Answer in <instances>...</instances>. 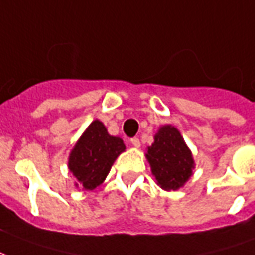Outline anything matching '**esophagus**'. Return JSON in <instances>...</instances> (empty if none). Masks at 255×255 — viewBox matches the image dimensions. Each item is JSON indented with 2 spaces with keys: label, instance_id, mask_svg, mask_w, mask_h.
Segmentation results:
<instances>
[{
  "label": "esophagus",
  "instance_id": "1",
  "mask_svg": "<svg viewBox=\"0 0 255 255\" xmlns=\"http://www.w3.org/2000/svg\"><path fill=\"white\" fill-rule=\"evenodd\" d=\"M131 143H132L133 147H140V140L138 138L131 139Z\"/></svg>",
  "mask_w": 255,
  "mask_h": 255
}]
</instances>
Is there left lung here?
Wrapping results in <instances>:
<instances>
[{"label":"left lung","instance_id":"8db88e82","mask_svg":"<svg viewBox=\"0 0 255 255\" xmlns=\"http://www.w3.org/2000/svg\"><path fill=\"white\" fill-rule=\"evenodd\" d=\"M146 158L158 186L166 191L183 187L192 175L191 150L173 126L160 127L154 143L147 147Z\"/></svg>","mask_w":255,"mask_h":255}]
</instances>
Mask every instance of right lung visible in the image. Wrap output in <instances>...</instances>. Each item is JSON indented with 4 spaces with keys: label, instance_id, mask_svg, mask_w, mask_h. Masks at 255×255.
I'll return each mask as SVG.
<instances>
[{
    "label": "right lung",
    "instance_id": "1",
    "mask_svg": "<svg viewBox=\"0 0 255 255\" xmlns=\"http://www.w3.org/2000/svg\"><path fill=\"white\" fill-rule=\"evenodd\" d=\"M124 150L123 139L109 135L102 122L94 120L73 146L68 168L84 190H94L104 183L113 162Z\"/></svg>",
    "mask_w": 255,
    "mask_h": 255
}]
</instances>
